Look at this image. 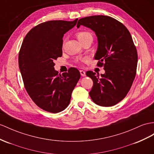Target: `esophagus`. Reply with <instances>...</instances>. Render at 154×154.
<instances>
[{
  "label": "esophagus",
  "instance_id": "34e87169",
  "mask_svg": "<svg viewBox=\"0 0 154 154\" xmlns=\"http://www.w3.org/2000/svg\"><path fill=\"white\" fill-rule=\"evenodd\" d=\"M80 73L82 77H85L86 76V72L83 70H80Z\"/></svg>",
  "mask_w": 154,
  "mask_h": 154
}]
</instances>
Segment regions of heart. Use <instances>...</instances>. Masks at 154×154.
<instances>
[{
  "mask_svg": "<svg viewBox=\"0 0 154 154\" xmlns=\"http://www.w3.org/2000/svg\"><path fill=\"white\" fill-rule=\"evenodd\" d=\"M76 36L77 37V39L80 42H82V41L85 40L86 39L89 38H92L93 36L91 32H88V31H80V32H78L76 34Z\"/></svg>",
  "mask_w": 154,
  "mask_h": 154,
  "instance_id": "heart-1",
  "label": "heart"
}]
</instances>
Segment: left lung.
<instances>
[{"instance_id": "8db88e82", "label": "left lung", "mask_w": 154, "mask_h": 154, "mask_svg": "<svg viewBox=\"0 0 154 154\" xmlns=\"http://www.w3.org/2000/svg\"><path fill=\"white\" fill-rule=\"evenodd\" d=\"M81 25L95 32L98 45L94 58L105 72L101 77L92 71L86 72V76L93 81L90 96L98 105L111 107L123 100L131 87L138 61L136 47L128 29L111 17H86L78 21L77 27Z\"/></svg>"}]
</instances>
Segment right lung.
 I'll return each mask as SVG.
<instances>
[{
  "mask_svg": "<svg viewBox=\"0 0 154 154\" xmlns=\"http://www.w3.org/2000/svg\"><path fill=\"white\" fill-rule=\"evenodd\" d=\"M73 21H49L27 33L19 53V66L27 93L39 108L57 113L69 104L80 72L70 68L58 74L54 60L62 55L64 34L75 26Z\"/></svg>",
  "mask_w": 154,
  "mask_h": 154,
  "instance_id": "add662e5",
  "label": "right lung"
}]
</instances>
